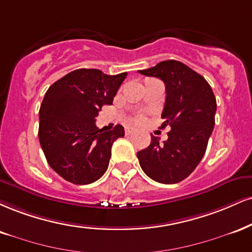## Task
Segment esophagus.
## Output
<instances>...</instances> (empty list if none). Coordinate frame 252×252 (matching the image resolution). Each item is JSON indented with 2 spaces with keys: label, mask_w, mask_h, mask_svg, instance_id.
Here are the masks:
<instances>
[{
  "label": "esophagus",
  "mask_w": 252,
  "mask_h": 252,
  "mask_svg": "<svg viewBox=\"0 0 252 252\" xmlns=\"http://www.w3.org/2000/svg\"><path fill=\"white\" fill-rule=\"evenodd\" d=\"M134 132V129L132 128H126V135H131Z\"/></svg>",
  "instance_id": "34e87169"
}]
</instances>
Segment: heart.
Instances as JSON below:
<instances>
[{
  "instance_id": "obj_1",
  "label": "heart",
  "mask_w": 252,
  "mask_h": 252,
  "mask_svg": "<svg viewBox=\"0 0 252 252\" xmlns=\"http://www.w3.org/2000/svg\"><path fill=\"white\" fill-rule=\"evenodd\" d=\"M144 121V116L143 115H137V116H136L135 118H134V122L135 123H137V124H139V123H142Z\"/></svg>"
}]
</instances>
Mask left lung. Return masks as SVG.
Returning a JSON list of instances; mask_svg holds the SVG:
<instances>
[{
  "mask_svg": "<svg viewBox=\"0 0 252 252\" xmlns=\"http://www.w3.org/2000/svg\"><path fill=\"white\" fill-rule=\"evenodd\" d=\"M138 72L164 82V122L160 129L171 128L163 144L151 135L149 147L137 153L139 165L158 183H178L195 170L204 156L215 126L216 97L205 78L180 61H163Z\"/></svg>",
  "mask_w": 252,
  "mask_h": 252,
  "instance_id": "left-lung-1",
  "label": "left lung"
}]
</instances>
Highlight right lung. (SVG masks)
<instances>
[{
	"label": "right lung",
	"instance_id": "1",
	"mask_svg": "<svg viewBox=\"0 0 252 252\" xmlns=\"http://www.w3.org/2000/svg\"><path fill=\"white\" fill-rule=\"evenodd\" d=\"M126 72L103 74L77 69L51 84L39 108L38 138L54 171L70 183L84 186L107 171L111 147L124 136L122 126L99 130L95 124L103 105L113 104Z\"/></svg>",
	"mask_w": 252,
	"mask_h": 252
}]
</instances>
